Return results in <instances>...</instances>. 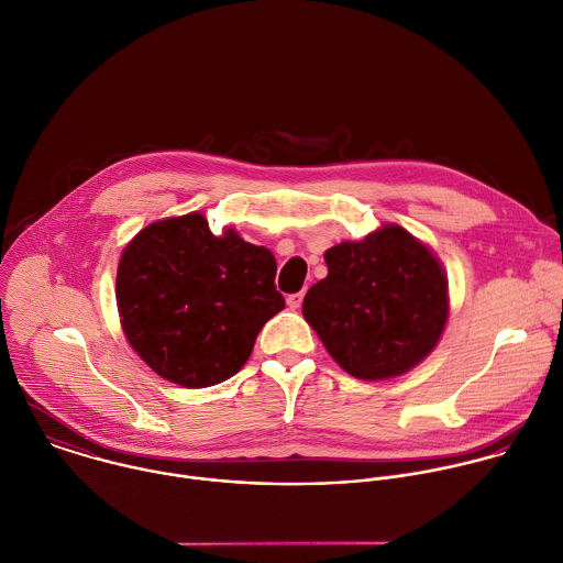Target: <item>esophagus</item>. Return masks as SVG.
<instances>
[{
    "instance_id": "34e87169",
    "label": "esophagus",
    "mask_w": 563,
    "mask_h": 563,
    "mask_svg": "<svg viewBox=\"0 0 563 563\" xmlns=\"http://www.w3.org/2000/svg\"><path fill=\"white\" fill-rule=\"evenodd\" d=\"M302 300H305V291L291 294V296H287V307H289V309H300Z\"/></svg>"
}]
</instances>
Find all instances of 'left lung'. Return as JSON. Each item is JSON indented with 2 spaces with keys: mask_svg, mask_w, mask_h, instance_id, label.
I'll return each mask as SVG.
<instances>
[{
  "mask_svg": "<svg viewBox=\"0 0 563 563\" xmlns=\"http://www.w3.org/2000/svg\"><path fill=\"white\" fill-rule=\"evenodd\" d=\"M329 274L302 302L309 327L353 377L377 382L408 373L439 344L448 316V276L432 250L401 225L324 254Z\"/></svg>",
  "mask_w": 563,
  "mask_h": 563,
  "instance_id": "obj_1",
  "label": "left lung"
}]
</instances>
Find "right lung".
Returning <instances> with one entry per match:
<instances>
[{"mask_svg":"<svg viewBox=\"0 0 563 563\" xmlns=\"http://www.w3.org/2000/svg\"><path fill=\"white\" fill-rule=\"evenodd\" d=\"M276 258L199 212L155 221L124 247L115 302L131 349L164 379L208 388L236 375L285 309Z\"/></svg>","mask_w":563,"mask_h":563,"instance_id":"add662e5","label":"right lung"}]
</instances>
